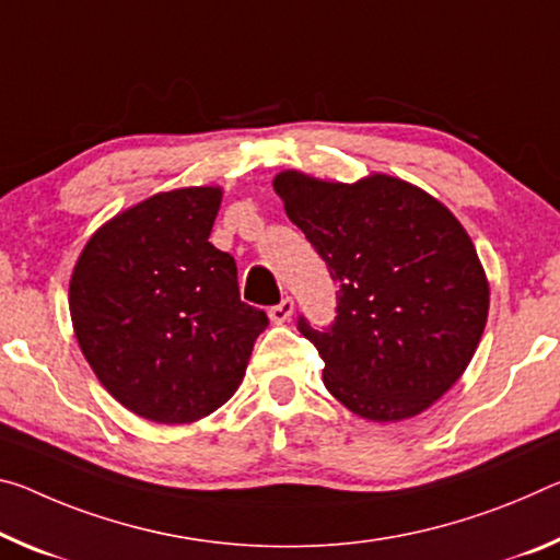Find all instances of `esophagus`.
Wrapping results in <instances>:
<instances>
[{
  "instance_id": "esophagus-1",
  "label": "esophagus",
  "mask_w": 560,
  "mask_h": 560,
  "mask_svg": "<svg viewBox=\"0 0 560 560\" xmlns=\"http://www.w3.org/2000/svg\"><path fill=\"white\" fill-rule=\"evenodd\" d=\"M291 316H294V301H291L289 296L281 299L277 306L269 308V318L273 324H287Z\"/></svg>"
}]
</instances>
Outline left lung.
<instances>
[{
  "label": "left lung",
  "mask_w": 560,
  "mask_h": 560,
  "mask_svg": "<svg viewBox=\"0 0 560 560\" xmlns=\"http://www.w3.org/2000/svg\"><path fill=\"white\" fill-rule=\"evenodd\" d=\"M273 191L339 283L331 326L299 316L328 394L378 423L425 411L486 328L488 281L471 236L439 199L388 174L341 184L281 172Z\"/></svg>",
  "instance_id": "obj_1"
}]
</instances>
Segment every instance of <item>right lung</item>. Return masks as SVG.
<instances>
[{
  "label": "right lung",
  "instance_id": "add662e5",
  "mask_svg": "<svg viewBox=\"0 0 560 560\" xmlns=\"http://www.w3.org/2000/svg\"><path fill=\"white\" fill-rule=\"evenodd\" d=\"M219 186L154 194L79 254L69 314L89 366L131 413L191 423L242 384L269 318L238 296L234 256L209 242Z\"/></svg>",
  "mask_w": 560,
  "mask_h": 560
}]
</instances>
